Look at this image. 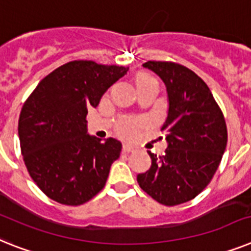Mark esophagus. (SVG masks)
Listing matches in <instances>:
<instances>
[{
    "label": "esophagus",
    "instance_id": "esophagus-1",
    "mask_svg": "<svg viewBox=\"0 0 251 251\" xmlns=\"http://www.w3.org/2000/svg\"><path fill=\"white\" fill-rule=\"evenodd\" d=\"M132 151H134V148L129 144H124V147H122V151H124V153H131Z\"/></svg>",
    "mask_w": 251,
    "mask_h": 251
}]
</instances>
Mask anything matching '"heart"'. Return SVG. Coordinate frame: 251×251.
Segmentation results:
<instances>
[{"instance_id": "1", "label": "heart", "mask_w": 251, "mask_h": 251, "mask_svg": "<svg viewBox=\"0 0 251 251\" xmlns=\"http://www.w3.org/2000/svg\"><path fill=\"white\" fill-rule=\"evenodd\" d=\"M135 84L138 86V90L145 89L147 86L151 85H157V80L153 76H151L149 74H138L135 76ZM143 127V122L139 121V120L135 119H124L117 124V134L120 136L125 139H134L138 136L139 131Z\"/></svg>"}]
</instances>
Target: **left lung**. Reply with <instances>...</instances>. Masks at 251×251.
Returning a JSON list of instances; mask_svg holds the SVG:
<instances>
[{
  "label": "left lung",
  "mask_w": 251,
  "mask_h": 251,
  "mask_svg": "<svg viewBox=\"0 0 251 251\" xmlns=\"http://www.w3.org/2000/svg\"><path fill=\"white\" fill-rule=\"evenodd\" d=\"M166 84L168 116L162 130L165 154L148 151L151 166L138 184L158 203L174 207L199 195L213 178L227 145V126L218 103L197 74L171 61H148Z\"/></svg>",
  "instance_id": "obj_1"
}]
</instances>
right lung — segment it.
Listing matches in <instances>:
<instances>
[{"label":"right lung","mask_w":251,"mask_h":251,"mask_svg":"<svg viewBox=\"0 0 251 251\" xmlns=\"http://www.w3.org/2000/svg\"><path fill=\"white\" fill-rule=\"evenodd\" d=\"M129 67L76 60L41 80L19 117L23 159L30 177L50 199L76 207L106 185L122 145L86 134L88 109Z\"/></svg>","instance_id":"right-lung-1"}]
</instances>
